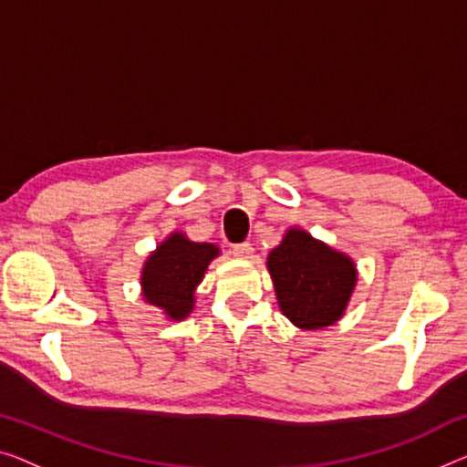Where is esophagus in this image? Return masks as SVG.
<instances>
[{
  "label": "esophagus",
  "instance_id": "obj_1",
  "mask_svg": "<svg viewBox=\"0 0 467 467\" xmlns=\"http://www.w3.org/2000/svg\"><path fill=\"white\" fill-rule=\"evenodd\" d=\"M233 255L241 257V260H249V257H254V247L249 243H239V245H233Z\"/></svg>",
  "mask_w": 467,
  "mask_h": 467
}]
</instances>
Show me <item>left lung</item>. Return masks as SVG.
I'll list each match as a JSON object with an SVG mask.
<instances>
[{"label":"left lung","instance_id":"8db88e82","mask_svg":"<svg viewBox=\"0 0 467 467\" xmlns=\"http://www.w3.org/2000/svg\"><path fill=\"white\" fill-rule=\"evenodd\" d=\"M278 308L300 329H321L339 321L357 285V266L342 252L289 228L268 254Z\"/></svg>","mask_w":467,"mask_h":467}]
</instances>
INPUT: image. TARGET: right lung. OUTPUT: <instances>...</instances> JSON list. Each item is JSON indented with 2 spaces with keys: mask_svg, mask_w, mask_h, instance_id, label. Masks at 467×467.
Segmentation results:
<instances>
[{
  "mask_svg": "<svg viewBox=\"0 0 467 467\" xmlns=\"http://www.w3.org/2000/svg\"><path fill=\"white\" fill-rule=\"evenodd\" d=\"M218 255L213 243H194L184 233H171L144 262V300L161 308L171 321H182L194 308V289Z\"/></svg>",
  "mask_w": 467,
  "mask_h": 467,
  "instance_id": "add662e5",
  "label": "right lung"
}]
</instances>
